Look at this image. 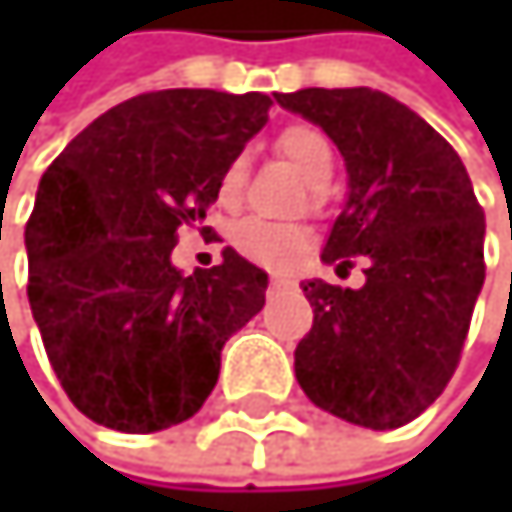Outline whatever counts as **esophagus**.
Returning <instances> with one entry per match:
<instances>
[{
	"label": "esophagus",
	"instance_id": "esophagus-1",
	"mask_svg": "<svg viewBox=\"0 0 512 512\" xmlns=\"http://www.w3.org/2000/svg\"><path fill=\"white\" fill-rule=\"evenodd\" d=\"M285 285H291L288 276H270V288H285Z\"/></svg>",
	"mask_w": 512,
	"mask_h": 512
}]
</instances>
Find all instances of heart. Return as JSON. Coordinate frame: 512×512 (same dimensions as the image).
<instances>
[{"instance_id": "heart-1", "label": "heart", "mask_w": 512, "mask_h": 512, "mask_svg": "<svg viewBox=\"0 0 512 512\" xmlns=\"http://www.w3.org/2000/svg\"><path fill=\"white\" fill-rule=\"evenodd\" d=\"M279 153L298 168L310 184H325L331 178V147L325 141V134H319L310 125H291L276 137ZM248 181V159L245 153H236L218 178V202L224 208H236L242 202ZM319 199V193H316ZM236 251L242 258L270 267V270H291L294 264H301V258L310 248V233L301 224H276L264 218H245L233 227L230 233Z\"/></svg>"}]
</instances>
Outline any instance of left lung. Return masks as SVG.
<instances>
[{"mask_svg": "<svg viewBox=\"0 0 512 512\" xmlns=\"http://www.w3.org/2000/svg\"><path fill=\"white\" fill-rule=\"evenodd\" d=\"M279 107L319 125L347 165V202L322 261L365 258V285L307 279L313 328L294 375L334 418L393 430L436 402L461 359L485 282V214L445 137L371 88H301Z\"/></svg>", "mask_w": 512, "mask_h": 512, "instance_id": "1", "label": "left lung"}]
</instances>
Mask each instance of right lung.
<instances>
[{"mask_svg":"<svg viewBox=\"0 0 512 512\" xmlns=\"http://www.w3.org/2000/svg\"><path fill=\"white\" fill-rule=\"evenodd\" d=\"M261 91L168 88L97 116L39 181L27 298L48 362L94 424L156 433L193 418L221 350L264 307L267 273L233 248L211 270L171 264L224 165L267 125ZM211 233V227H202Z\"/></svg>","mask_w":512,"mask_h":512,"instance_id":"1","label":"right lung"}]
</instances>
